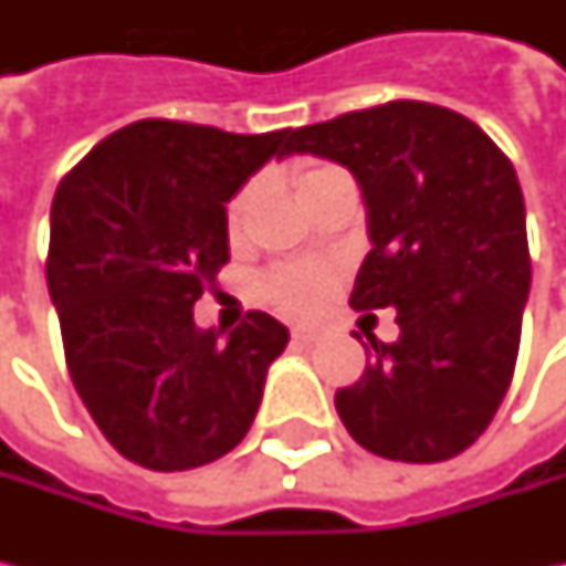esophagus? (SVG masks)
I'll return each instance as SVG.
<instances>
[{
    "instance_id": "1",
    "label": "esophagus",
    "mask_w": 566,
    "mask_h": 566,
    "mask_svg": "<svg viewBox=\"0 0 566 566\" xmlns=\"http://www.w3.org/2000/svg\"><path fill=\"white\" fill-rule=\"evenodd\" d=\"M315 337L317 331H312V327H293V339H298V343H312Z\"/></svg>"
}]
</instances>
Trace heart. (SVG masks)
Here are the masks:
<instances>
[{
	"label": "heart",
	"mask_w": 566,
	"mask_h": 566,
	"mask_svg": "<svg viewBox=\"0 0 566 566\" xmlns=\"http://www.w3.org/2000/svg\"><path fill=\"white\" fill-rule=\"evenodd\" d=\"M321 169H327V166H305V169H298V176H295L298 191L308 186ZM249 201L251 188H245L242 195H235V201L229 205V227L235 229L242 223V217L249 210ZM331 283H334V271L331 268L315 264V261H302V264H283V268H273L271 273H264L261 295L271 302L273 308H280L286 315H308V312H315L317 305L324 302Z\"/></svg>",
	"instance_id": "b5f03b06"
}]
</instances>
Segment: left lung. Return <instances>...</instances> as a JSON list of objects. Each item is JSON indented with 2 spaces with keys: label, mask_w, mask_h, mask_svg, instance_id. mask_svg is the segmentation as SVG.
<instances>
[{
  "label": "left lung",
  "mask_w": 566,
  "mask_h": 566,
  "mask_svg": "<svg viewBox=\"0 0 566 566\" xmlns=\"http://www.w3.org/2000/svg\"><path fill=\"white\" fill-rule=\"evenodd\" d=\"M290 147L359 179L371 251L349 305L397 308L400 324L394 343L368 337L365 375L337 390L346 431L402 463L463 453L494 419L520 353L533 268L516 169L475 122L422 99L302 125Z\"/></svg>",
  "instance_id": "left-lung-1"
}]
</instances>
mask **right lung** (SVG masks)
Instances as JSON below:
<instances>
[{
	"mask_svg": "<svg viewBox=\"0 0 566 566\" xmlns=\"http://www.w3.org/2000/svg\"><path fill=\"white\" fill-rule=\"evenodd\" d=\"M290 128L232 135L142 119L113 132L59 182L46 286L77 397L125 460L182 472L249 434L290 331L264 312L220 339L191 305L229 261L227 201Z\"/></svg>",
	"mask_w": 566,
	"mask_h": 566,
	"instance_id": "add662e5",
	"label": "right lung"
}]
</instances>
